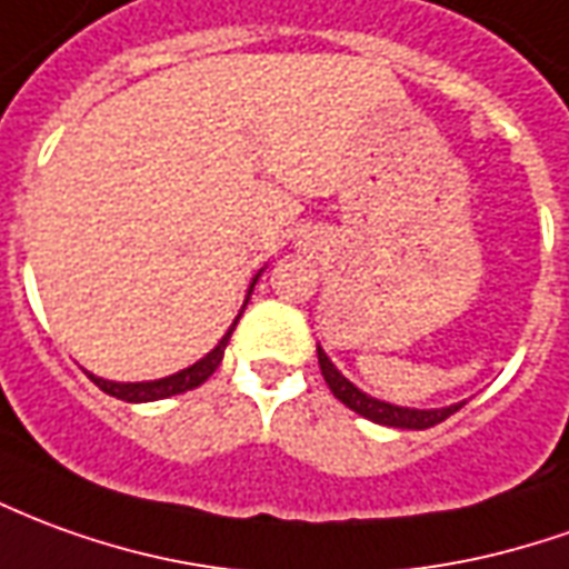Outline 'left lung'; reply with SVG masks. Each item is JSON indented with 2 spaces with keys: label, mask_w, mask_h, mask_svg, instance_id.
<instances>
[{
  "label": "left lung",
  "mask_w": 569,
  "mask_h": 569,
  "mask_svg": "<svg viewBox=\"0 0 569 569\" xmlns=\"http://www.w3.org/2000/svg\"><path fill=\"white\" fill-rule=\"evenodd\" d=\"M317 360H320V372H323L329 391L339 397L341 403L348 409H353L357 416H363L369 422L388 425V428H409V431H422V428H431V425L450 419L452 412H459L465 407V400L459 403H450V407H437V409H416V407H397V403H388V400H379V397L360 391L353 381H348L339 372V367L329 360V353L317 345Z\"/></svg>",
  "instance_id": "left-lung-1"
}]
</instances>
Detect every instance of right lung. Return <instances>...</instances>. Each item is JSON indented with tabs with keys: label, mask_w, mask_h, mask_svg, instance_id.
I'll use <instances>...</instances> for the list:
<instances>
[{
	"label": "right lung",
	"mask_w": 569,
	"mask_h": 569,
	"mask_svg": "<svg viewBox=\"0 0 569 569\" xmlns=\"http://www.w3.org/2000/svg\"><path fill=\"white\" fill-rule=\"evenodd\" d=\"M264 273V268L252 277V283H249V292H246V301L243 308L249 305V296H252V289H256L258 277ZM240 317H243V311L237 313V320L230 323V329L221 336V341H218L212 351L206 353V357H200L193 367L188 369H178V372H172V376H166V379H153V381H110V379H101V376H94V372H86L104 395L117 397V400H126V403H153V400H166V397H174V395H184V391H193V388H200L202 381L209 379L212 372L218 369V363H221V357H224V348H228L230 336H233V329H237V323H240Z\"/></svg>",
	"instance_id": "obj_1"
}]
</instances>
